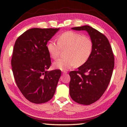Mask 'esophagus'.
Wrapping results in <instances>:
<instances>
[{"mask_svg": "<svg viewBox=\"0 0 127 127\" xmlns=\"http://www.w3.org/2000/svg\"><path fill=\"white\" fill-rule=\"evenodd\" d=\"M62 72H63V74H66V73H67V72L65 71V70H63V71H62Z\"/></svg>", "mask_w": 127, "mask_h": 127, "instance_id": "34e87169", "label": "esophagus"}]
</instances>
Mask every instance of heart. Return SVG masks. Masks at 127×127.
I'll return each mask as SVG.
<instances>
[{"label":"heart","mask_w":127,"mask_h":127,"mask_svg":"<svg viewBox=\"0 0 127 127\" xmlns=\"http://www.w3.org/2000/svg\"><path fill=\"white\" fill-rule=\"evenodd\" d=\"M58 41H50L47 45L48 52L53 59L59 57L62 50H66V58L58 59L53 63V67L62 70L84 64L91 55L93 43L87 36L72 31L60 35Z\"/></svg>","instance_id":"1"}]
</instances>
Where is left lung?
Returning a JSON list of instances; mask_svg holds the SVG:
<instances>
[{"label": "left lung", "instance_id": "obj_1", "mask_svg": "<svg viewBox=\"0 0 127 127\" xmlns=\"http://www.w3.org/2000/svg\"><path fill=\"white\" fill-rule=\"evenodd\" d=\"M86 31L93 43L88 61L69 73V94L78 104L90 105L101 97L110 83L114 67V57L108 39L104 34L89 26L72 28Z\"/></svg>", "mask_w": 127, "mask_h": 127}]
</instances>
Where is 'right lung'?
<instances>
[{
	"instance_id": "add662e5",
	"label": "right lung",
	"mask_w": 127,
	"mask_h": 127,
	"mask_svg": "<svg viewBox=\"0 0 127 127\" xmlns=\"http://www.w3.org/2000/svg\"><path fill=\"white\" fill-rule=\"evenodd\" d=\"M59 30L31 29L15 42L11 60L15 81L25 98L35 104L53 98L61 76V70H47L51 64L47 43Z\"/></svg>"
}]
</instances>
